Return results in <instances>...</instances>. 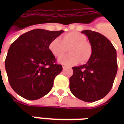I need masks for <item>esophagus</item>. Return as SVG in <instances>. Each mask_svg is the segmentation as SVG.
I'll return each instance as SVG.
<instances>
[{"label": "esophagus", "instance_id": "34e87169", "mask_svg": "<svg viewBox=\"0 0 124 124\" xmlns=\"http://www.w3.org/2000/svg\"><path fill=\"white\" fill-rule=\"evenodd\" d=\"M62 68H63V70H65L66 68H67V66H64V65H63L62 66Z\"/></svg>", "mask_w": 124, "mask_h": 124}]
</instances>
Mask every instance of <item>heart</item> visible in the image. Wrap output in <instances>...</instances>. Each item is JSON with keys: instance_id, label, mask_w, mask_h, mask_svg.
<instances>
[{"instance_id": "1", "label": "heart", "mask_w": 124, "mask_h": 124, "mask_svg": "<svg viewBox=\"0 0 124 124\" xmlns=\"http://www.w3.org/2000/svg\"><path fill=\"white\" fill-rule=\"evenodd\" d=\"M86 40L85 36L78 32H70L62 36V40L56 38L50 41L48 48L52 54L56 58L62 56L69 47L70 54L59 59L61 64L72 66L88 61L92 54V48Z\"/></svg>"}]
</instances>
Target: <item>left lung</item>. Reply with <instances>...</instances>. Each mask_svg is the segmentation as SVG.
<instances>
[{
	"mask_svg": "<svg viewBox=\"0 0 124 124\" xmlns=\"http://www.w3.org/2000/svg\"><path fill=\"white\" fill-rule=\"evenodd\" d=\"M92 48L88 62L73 67L70 90L77 98L93 102L103 98L112 89L117 70L116 50L108 38L100 33L86 30Z\"/></svg>",
	"mask_w": 124,
	"mask_h": 124,
	"instance_id": "left-lung-1",
	"label": "left lung"
}]
</instances>
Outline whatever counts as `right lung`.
I'll return each mask as SVG.
<instances>
[{
	"label": "right lung",
	"mask_w": 124,
	"mask_h": 124,
	"mask_svg": "<svg viewBox=\"0 0 124 124\" xmlns=\"http://www.w3.org/2000/svg\"><path fill=\"white\" fill-rule=\"evenodd\" d=\"M63 32L34 29L20 36L10 45L5 68L10 85L16 93L34 100L51 90L62 66L56 63L48 45Z\"/></svg>",
	"instance_id": "1"
}]
</instances>
